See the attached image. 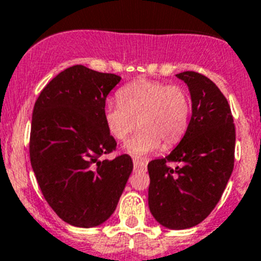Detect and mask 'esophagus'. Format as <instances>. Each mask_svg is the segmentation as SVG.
<instances>
[{"instance_id": "34e87169", "label": "esophagus", "mask_w": 261, "mask_h": 261, "mask_svg": "<svg viewBox=\"0 0 261 261\" xmlns=\"http://www.w3.org/2000/svg\"><path fill=\"white\" fill-rule=\"evenodd\" d=\"M134 167L138 170L147 169V161L142 158H134Z\"/></svg>"}]
</instances>
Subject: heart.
<instances>
[{"instance_id": "heart-1", "label": "heart", "mask_w": 261, "mask_h": 261, "mask_svg": "<svg viewBox=\"0 0 261 261\" xmlns=\"http://www.w3.org/2000/svg\"><path fill=\"white\" fill-rule=\"evenodd\" d=\"M118 103L104 108L108 133L123 142L138 123V133L126 145L135 155L147 154L161 147L170 148L179 142L188 127L191 100L186 90L165 82L140 79L117 92Z\"/></svg>"}]
</instances>
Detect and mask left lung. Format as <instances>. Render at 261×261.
I'll return each instance as SVG.
<instances>
[{"label": "left lung", "mask_w": 261, "mask_h": 261, "mask_svg": "<svg viewBox=\"0 0 261 261\" xmlns=\"http://www.w3.org/2000/svg\"><path fill=\"white\" fill-rule=\"evenodd\" d=\"M192 117L186 135L165 158L148 164V204L153 218L169 229H187L210 215L234 166L236 128L226 97L206 75L182 72ZM176 162L172 169L167 165Z\"/></svg>", "instance_id": "8db88e82"}]
</instances>
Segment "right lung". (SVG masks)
Returning <instances> with one entry per match:
<instances>
[{"label":"right lung","mask_w":261,"mask_h":261,"mask_svg":"<svg viewBox=\"0 0 261 261\" xmlns=\"http://www.w3.org/2000/svg\"><path fill=\"white\" fill-rule=\"evenodd\" d=\"M121 81L113 73L73 65L41 91L32 114L29 155L43 197L65 223L92 228L111 218L133 171L104 121L106 99Z\"/></svg>","instance_id":"obj_1"}]
</instances>
